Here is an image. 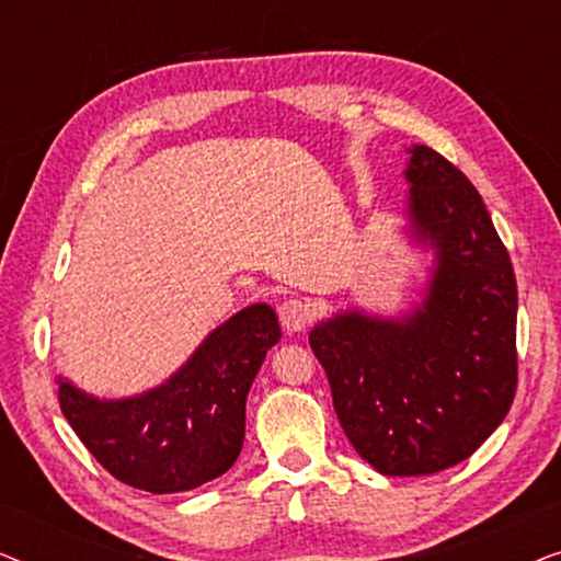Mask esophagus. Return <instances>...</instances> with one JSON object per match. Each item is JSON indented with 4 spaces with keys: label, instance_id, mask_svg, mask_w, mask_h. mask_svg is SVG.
I'll list each match as a JSON object with an SVG mask.
<instances>
[{
    "label": "esophagus",
    "instance_id": "esophagus-1",
    "mask_svg": "<svg viewBox=\"0 0 561 561\" xmlns=\"http://www.w3.org/2000/svg\"><path fill=\"white\" fill-rule=\"evenodd\" d=\"M278 313H280V324L288 334L304 332V329L309 327V321H311L309 304L301 301V298H288V301H283Z\"/></svg>",
    "mask_w": 561,
    "mask_h": 561
}]
</instances>
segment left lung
Segmentation results:
<instances>
[{
    "instance_id": "left-lung-1",
    "label": "left lung",
    "mask_w": 561,
    "mask_h": 561,
    "mask_svg": "<svg viewBox=\"0 0 561 561\" xmlns=\"http://www.w3.org/2000/svg\"><path fill=\"white\" fill-rule=\"evenodd\" d=\"M405 234L432 255L421 301L396 317L347 306L309 344L336 419L380 474H434L503 424L516 396V275L478 188L413 145Z\"/></svg>"
}]
</instances>
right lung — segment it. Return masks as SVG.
Returning <instances> with one entry per match:
<instances>
[{"mask_svg": "<svg viewBox=\"0 0 561 561\" xmlns=\"http://www.w3.org/2000/svg\"><path fill=\"white\" fill-rule=\"evenodd\" d=\"M278 340L273 306L250 304L142 393L99 398L58 375L60 411L96 462L125 485L156 495L194 490L240 457L250 386Z\"/></svg>", "mask_w": 561, "mask_h": 561, "instance_id": "add662e5", "label": "right lung"}]
</instances>
